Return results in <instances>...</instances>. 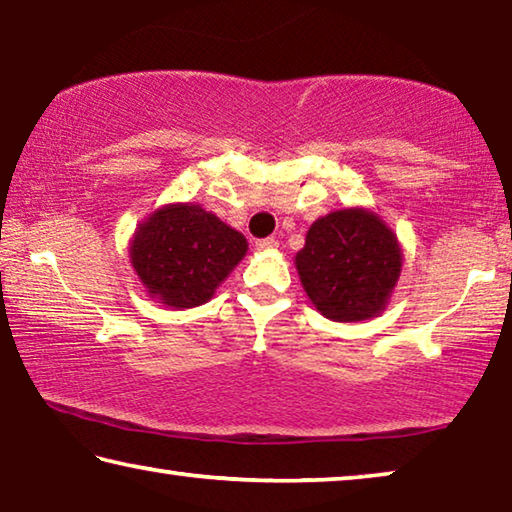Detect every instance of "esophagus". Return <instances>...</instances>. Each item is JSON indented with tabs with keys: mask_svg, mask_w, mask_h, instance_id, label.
<instances>
[{
	"mask_svg": "<svg viewBox=\"0 0 512 512\" xmlns=\"http://www.w3.org/2000/svg\"><path fill=\"white\" fill-rule=\"evenodd\" d=\"M255 246H257V250H273V248L277 246V241H275L273 237H266V239H257V241H255Z\"/></svg>",
	"mask_w": 512,
	"mask_h": 512,
	"instance_id": "34e87169",
	"label": "esophagus"
}]
</instances>
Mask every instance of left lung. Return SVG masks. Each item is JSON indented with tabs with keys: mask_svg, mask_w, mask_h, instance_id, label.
Masks as SVG:
<instances>
[{
	"mask_svg": "<svg viewBox=\"0 0 512 512\" xmlns=\"http://www.w3.org/2000/svg\"><path fill=\"white\" fill-rule=\"evenodd\" d=\"M296 268L320 314L354 323L386 309L400 280L402 248L375 212L348 207L311 223Z\"/></svg>",
	"mask_w": 512,
	"mask_h": 512,
	"instance_id": "8db88e82",
	"label": "left lung"
}]
</instances>
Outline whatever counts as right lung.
<instances>
[{
    "label": "right lung",
    "instance_id": "obj_1",
    "mask_svg": "<svg viewBox=\"0 0 512 512\" xmlns=\"http://www.w3.org/2000/svg\"><path fill=\"white\" fill-rule=\"evenodd\" d=\"M248 250L246 237L194 203H173L140 223L131 264L151 298L192 309L214 296Z\"/></svg>",
    "mask_w": 512,
    "mask_h": 512
}]
</instances>
